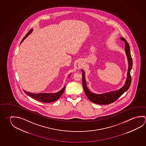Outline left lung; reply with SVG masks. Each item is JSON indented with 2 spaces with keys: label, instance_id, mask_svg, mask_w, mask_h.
Instances as JSON below:
<instances>
[{
  "label": "left lung",
  "instance_id": "1",
  "mask_svg": "<svg viewBox=\"0 0 146 146\" xmlns=\"http://www.w3.org/2000/svg\"><path fill=\"white\" fill-rule=\"evenodd\" d=\"M120 39L121 40L125 42V51L127 56L128 58V73H127V77L126 79L125 84L121 89L115 91H111L110 92H108L106 93L102 94H96L90 92L89 89H88L86 85V81L84 77V73L83 70H82V86L84 88V92L87 95L88 98L92 102L100 104V105H108L110 104L112 102H114L116 100H117L122 95L126 92L129 87L130 86L131 84V70L132 68V58L131 55L130 50V46L128 43V42L126 41L125 39L123 37H121Z\"/></svg>",
  "mask_w": 146,
  "mask_h": 146
}]
</instances>
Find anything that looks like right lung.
I'll use <instances>...</instances> for the list:
<instances>
[{
  "label": "right lung",
  "instance_id": "right-lung-1",
  "mask_svg": "<svg viewBox=\"0 0 146 146\" xmlns=\"http://www.w3.org/2000/svg\"><path fill=\"white\" fill-rule=\"evenodd\" d=\"M33 31L32 29H31L28 33L26 34L25 37L23 39V40L21 41V44L23 41V40L26 38L27 36H28L30 34L32 33ZM65 87H64L63 89H62L60 91L55 93H30V92H27L24 90L25 93L29 95V96L33 98L34 100H38L39 102H53L54 101H56V100H58L59 97L62 96V95L63 94L64 92V89H65Z\"/></svg>",
  "mask_w": 146,
  "mask_h": 146
}]
</instances>
